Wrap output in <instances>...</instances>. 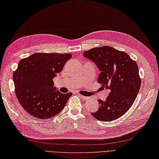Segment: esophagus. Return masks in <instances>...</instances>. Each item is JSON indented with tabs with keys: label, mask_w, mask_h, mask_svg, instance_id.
I'll return each instance as SVG.
<instances>
[{
	"label": "esophagus",
	"mask_w": 159,
	"mask_h": 159,
	"mask_svg": "<svg viewBox=\"0 0 159 159\" xmlns=\"http://www.w3.org/2000/svg\"><path fill=\"white\" fill-rule=\"evenodd\" d=\"M78 96H80L81 98H82L83 100H87V99H89V97H85V96H83V95H82V94H78Z\"/></svg>",
	"instance_id": "1"
}]
</instances>
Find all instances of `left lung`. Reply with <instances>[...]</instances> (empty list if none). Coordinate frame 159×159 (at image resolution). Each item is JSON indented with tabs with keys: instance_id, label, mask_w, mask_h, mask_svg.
<instances>
[{
	"instance_id": "8db88e82",
	"label": "left lung",
	"mask_w": 159,
	"mask_h": 159,
	"mask_svg": "<svg viewBox=\"0 0 159 159\" xmlns=\"http://www.w3.org/2000/svg\"><path fill=\"white\" fill-rule=\"evenodd\" d=\"M101 73L98 82L110 90L106 100L98 99L99 107L91 113L100 121H112L124 115L132 106L141 86L138 66L125 52L105 45L84 52Z\"/></svg>"
}]
</instances>
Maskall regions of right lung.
Wrapping results in <instances>:
<instances>
[{
	"label": "right lung",
	"instance_id": "1",
	"mask_svg": "<svg viewBox=\"0 0 159 159\" xmlns=\"http://www.w3.org/2000/svg\"><path fill=\"white\" fill-rule=\"evenodd\" d=\"M71 57L70 54L36 53L19 62L13 74L15 93L21 106L30 115L48 119L65 107L73 94L56 90L53 79Z\"/></svg>",
	"mask_w": 159,
	"mask_h": 159
}]
</instances>
